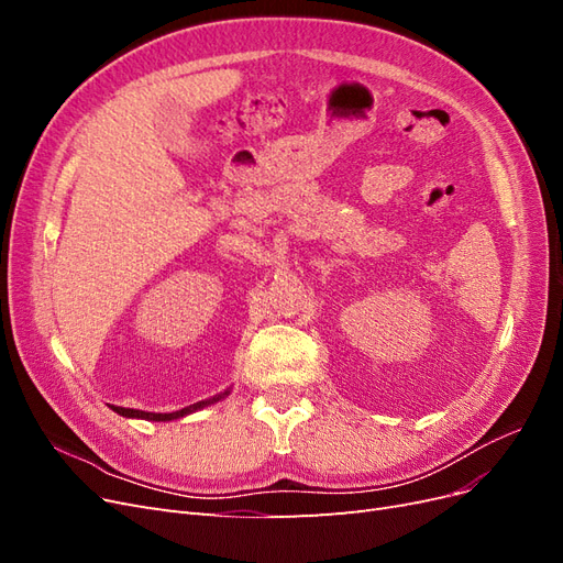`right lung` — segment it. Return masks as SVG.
Instances as JSON below:
<instances>
[{"label":"right lung","instance_id":"right-lung-1","mask_svg":"<svg viewBox=\"0 0 563 563\" xmlns=\"http://www.w3.org/2000/svg\"><path fill=\"white\" fill-rule=\"evenodd\" d=\"M228 395V391H225ZM220 397H213V399H209V401H199V404H192V406H187V408H180V411H174V413H147V411H135V408H122V406H112V411H117L119 416H126V418H143V420H174V418H180V416H187V413H192V411H197V408H201V406H207V404H213V401H218Z\"/></svg>","mask_w":563,"mask_h":563}]
</instances>
